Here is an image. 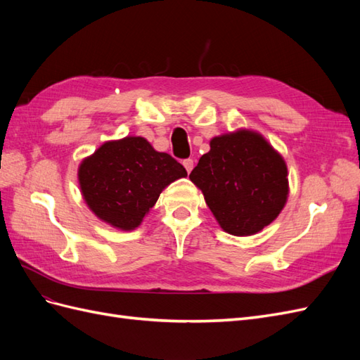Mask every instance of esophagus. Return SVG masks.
Wrapping results in <instances>:
<instances>
[{
	"label": "esophagus",
	"instance_id": "obj_1",
	"mask_svg": "<svg viewBox=\"0 0 360 360\" xmlns=\"http://www.w3.org/2000/svg\"><path fill=\"white\" fill-rule=\"evenodd\" d=\"M183 167L186 168L188 172H191L192 168H193V160H192V159H184V160H183Z\"/></svg>",
	"mask_w": 360,
	"mask_h": 360
}]
</instances>
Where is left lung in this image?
Instances as JSON below:
<instances>
[{
  "mask_svg": "<svg viewBox=\"0 0 360 360\" xmlns=\"http://www.w3.org/2000/svg\"><path fill=\"white\" fill-rule=\"evenodd\" d=\"M189 179L226 233L250 236L276 219L288 195L287 165L249 130L216 136Z\"/></svg>",
  "mask_w": 360,
  "mask_h": 360,
  "instance_id": "obj_1",
  "label": "left lung"
}]
</instances>
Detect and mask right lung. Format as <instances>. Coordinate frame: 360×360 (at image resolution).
I'll list each match as a JSON object with an SVG mask.
<instances>
[{
    "mask_svg": "<svg viewBox=\"0 0 360 360\" xmlns=\"http://www.w3.org/2000/svg\"><path fill=\"white\" fill-rule=\"evenodd\" d=\"M188 172L168 153H159L141 136L105 143L79 167L84 200L102 221L134 230L163 188Z\"/></svg>",
    "mask_w": 360,
    "mask_h": 360,
    "instance_id": "obj_1",
    "label": "right lung"
}]
</instances>
